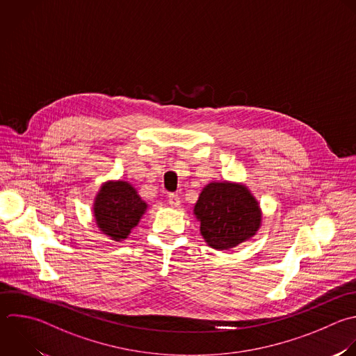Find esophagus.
Here are the masks:
<instances>
[{"instance_id": "34e87169", "label": "esophagus", "mask_w": 356, "mask_h": 356, "mask_svg": "<svg viewBox=\"0 0 356 356\" xmlns=\"http://www.w3.org/2000/svg\"><path fill=\"white\" fill-rule=\"evenodd\" d=\"M168 203L172 206V207H178L181 204V199L178 195L175 193H170L168 195Z\"/></svg>"}]
</instances>
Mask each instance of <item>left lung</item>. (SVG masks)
Wrapping results in <instances>:
<instances>
[{
  "label": "left lung",
  "mask_w": 356,
  "mask_h": 356,
  "mask_svg": "<svg viewBox=\"0 0 356 356\" xmlns=\"http://www.w3.org/2000/svg\"><path fill=\"white\" fill-rule=\"evenodd\" d=\"M200 234L216 250H229L256 235L261 210L250 191L235 182L207 184L193 207Z\"/></svg>",
  "instance_id": "obj_1"
}]
</instances>
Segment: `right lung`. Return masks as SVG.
I'll return each instance as SVG.
<instances>
[{
    "label": "right lung",
    "mask_w": 356,
    "mask_h": 356,
    "mask_svg": "<svg viewBox=\"0 0 356 356\" xmlns=\"http://www.w3.org/2000/svg\"><path fill=\"white\" fill-rule=\"evenodd\" d=\"M146 210L147 203L128 181L104 182L93 203V216L99 229L117 242L128 238Z\"/></svg>",
    "instance_id": "right-lung-1"
}]
</instances>
